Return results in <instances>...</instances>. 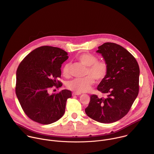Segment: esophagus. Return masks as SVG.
Here are the masks:
<instances>
[{
    "label": "esophagus",
    "mask_w": 154,
    "mask_h": 154,
    "mask_svg": "<svg viewBox=\"0 0 154 154\" xmlns=\"http://www.w3.org/2000/svg\"><path fill=\"white\" fill-rule=\"evenodd\" d=\"M81 92H73L72 95H81Z\"/></svg>",
    "instance_id": "esophagus-1"
}]
</instances>
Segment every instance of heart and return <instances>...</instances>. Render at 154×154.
Listing matches in <instances>:
<instances>
[{
    "label": "heart",
    "instance_id": "obj_1",
    "mask_svg": "<svg viewBox=\"0 0 154 154\" xmlns=\"http://www.w3.org/2000/svg\"><path fill=\"white\" fill-rule=\"evenodd\" d=\"M78 60L84 65L87 66L85 75L84 78L74 79L67 84V87L72 91L78 92H84L90 91L95 82L101 81L107 75L109 66L103 60H98V58L89 53H82L77 57ZM62 73L65 77L70 75V64L65 63L62 67Z\"/></svg>",
    "mask_w": 154,
    "mask_h": 154
}]
</instances>
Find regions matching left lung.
I'll return each mask as SVG.
<instances>
[{"instance_id": "left-lung-1", "label": "left lung", "mask_w": 154, "mask_h": 154, "mask_svg": "<svg viewBox=\"0 0 154 154\" xmlns=\"http://www.w3.org/2000/svg\"><path fill=\"white\" fill-rule=\"evenodd\" d=\"M97 52L109 66L107 76L97 87L105 96L91 95L85 111L97 122L113 123L128 113L138 95L139 67L132 54L119 44L105 43Z\"/></svg>"}]
</instances>
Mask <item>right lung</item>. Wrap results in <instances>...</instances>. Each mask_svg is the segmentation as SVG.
<instances>
[{
  "mask_svg": "<svg viewBox=\"0 0 154 154\" xmlns=\"http://www.w3.org/2000/svg\"><path fill=\"white\" fill-rule=\"evenodd\" d=\"M68 59L65 50L44 45L29 53L17 70L15 92L22 110L32 120L48 125L60 119L65 112L67 100L72 92L63 89L48 94L53 86H62V64Z\"/></svg>",
  "mask_w": 154,
  "mask_h": 154,
  "instance_id": "1",
  "label": "right lung"
}]
</instances>
